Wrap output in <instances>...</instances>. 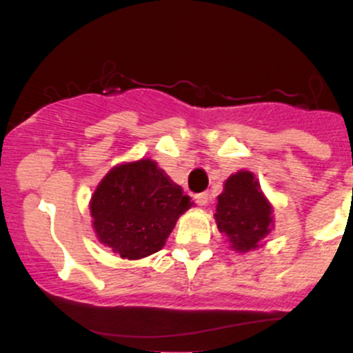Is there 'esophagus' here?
<instances>
[{
    "instance_id": "1",
    "label": "esophagus",
    "mask_w": 353,
    "mask_h": 353,
    "mask_svg": "<svg viewBox=\"0 0 353 353\" xmlns=\"http://www.w3.org/2000/svg\"><path fill=\"white\" fill-rule=\"evenodd\" d=\"M194 199H196V202L199 205H205V204H208V201H209V194L208 192L196 194V197H194Z\"/></svg>"
}]
</instances>
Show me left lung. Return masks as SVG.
I'll return each mask as SVG.
<instances>
[{
  "mask_svg": "<svg viewBox=\"0 0 353 353\" xmlns=\"http://www.w3.org/2000/svg\"><path fill=\"white\" fill-rule=\"evenodd\" d=\"M217 229L225 234L230 247L249 252L272 228V205L262 194L252 172L239 171L224 182L214 214Z\"/></svg>",
  "mask_w": 353,
  "mask_h": 353,
  "instance_id": "8db88e82",
  "label": "left lung"
}]
</instances>
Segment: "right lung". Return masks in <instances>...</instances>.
I'll list each match as a JSON object with an SVG mask.
<instances>
[{
  "label": "right lung",
  "mask_w": 353,
  "mask_h": 353,
  "mask_svg": "<svg viewBox=\"0 0 353 353\" xmlns=\"http://www.w3.org/2000/svg\"><path fill=\"white\" fill-rule=\"evenodd\" d=\"M192 202L151 159L109 171L91 197L92 228L101 244L123 259L148 257L165 244Z\"/></svg>",
  "instance_id": "add662e5"
}]
</instances>
